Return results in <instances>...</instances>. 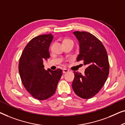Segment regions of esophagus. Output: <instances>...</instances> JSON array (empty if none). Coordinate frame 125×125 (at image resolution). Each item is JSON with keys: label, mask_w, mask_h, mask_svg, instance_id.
<instances>
[{"label": "esophagus", "mask_w": 125, "mask_h": 125, "mask_svg": "<svg viewBox=\"0 0 125 125\" xmlns=\"http://www.w3.org/2000/svg\"><path fill=\"white\" fill-rule=\"evenodd\" d=\"M62 71H63V73H67V72H68V70L67 69H66V68H64V69H63Z\"/></svg>", "instance_id": "1"}]
</instances>
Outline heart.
<instances>
[{"label": "heart", "instance_id": "1", "mask_svg": "<svg viewBox=\"0 0 125 125\" xmlns=\"http://www.w3.org/2000/svg\"><path fill=\"white\" fill-rule=\"evenodd\" d=\"M73 42V41H72L71 40H70V39H65L64 41H63V42Z\"/></svg>", "mask_w": 125, "mask_h": 125}]
</instances>
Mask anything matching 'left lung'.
I'll use <instances>...</instances> for the list:
<instances>
[{
    "label": "left lung",
    "mask_w": 125,
    "mask_h": 125,
    "mask_svg": "<svg viewBox=\"0 0 125 125\" xmlns=\"http://www.w3.org/2000/svg\"><path fill=\"white\" fill-rule=\"evenodd\" d=\"M80 43L77 61L88 66L84 74L74 71L72 87L78 96L84 99L94 97L102 88L109 73V63L106 49L98 38L87 31L73 32Z\"/></svg>",
    "instance_id": "left-lung-1"
}]
</instances>
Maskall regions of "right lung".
<instances>
[{
	"label": "right lung",
	"mask_w": 125,
	"mask_h": 125,
	"mask_svg": "<svg viewBox=\"0 0 125 125\" xmlns=\"http://www.w3.org/2000/svg\"><path fill=\"white\" fill-rule=\"evenodd\" d=\"M53 36L42 34L32 38L19 59V71L22 84L33 97L46 100L55 94L62 76V70H46L43 60L50 58L49 48Z\"/></svg>",
	"instance_id": "right-lung-1"
}]
</instances>
